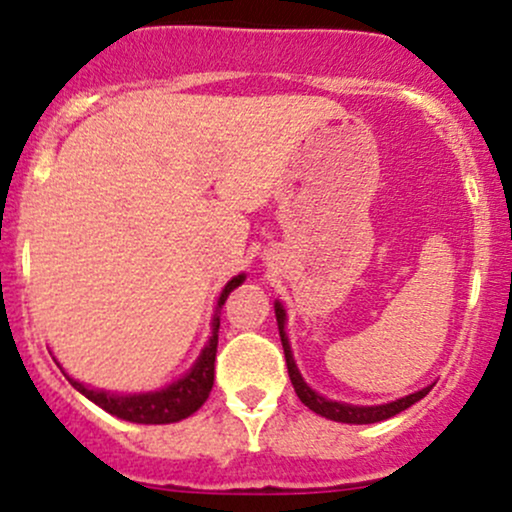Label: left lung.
I'll list each match as a JSON object with an SVG mask.
<instances>
[{"label": "left lung", "instance_id": "1", "mask_svg": "<svg viewBox=\"0 0 512 512\" xmlns=\"http://www.w3.org/2000/svg\"><path fill=\"white\" fill-rule=\"evenodd\" d=\"M274 315H276V325H279V337H281V346H284V356H286V368H289V378L296 395L308 409H313L315 414L325 416V419L339 421V424H375V421H385L390 416L399 414V411L409 409L411 404H416L419 399H424L428 392H431L433 385L421 387V390L411 392L407 397H399L395 402H385V404H373V407H363V404H349V402H337V399H327L322 397L320 392H315L313 387L303 380L301 370L296 366V358H293L291 344H289V334H286V310L281 301H274Z\"/></svg>", "mask_w": 512, "mask_h": 512}]
</instances>
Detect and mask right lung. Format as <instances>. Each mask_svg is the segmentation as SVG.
I'll return each instance as SVG.
<instances>
[{
	"label": "right lung",
	"mask_w": 512,
	"mask_h": 512,
	"mask_svg": "<svg viewBox=\"0 0 512 512\" xmlns=\"http://www.w3.org/2000/svg\"><path fill=\"white\" fill-rule=\"evenodd\" d=\"M245 281V274L233 276L226 286H223L219 301H216L214 317H211V337L199 351L197 361L185 375L166 387L149 392H110L101 387H91L86 383L72 378L67 370V380L72 383L74 390H79L86 399L117 416V419L132 421V424H175V421L187 419L207 402L211 387H214V361H216V346H219V325H221V308L226 298L231 296L233 289H238Z\"/></svg>",
	"instance_id": "right-lung-1"
}]
</instances>
